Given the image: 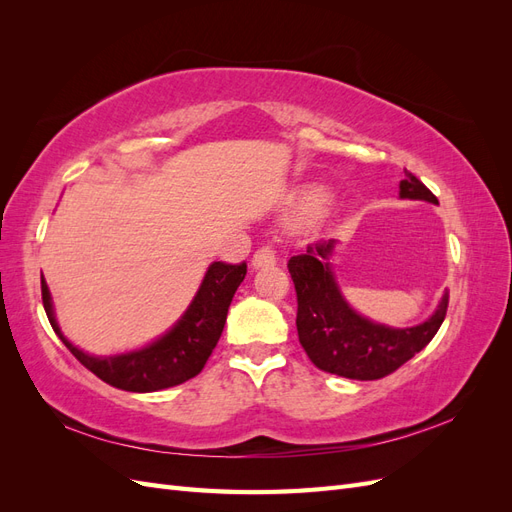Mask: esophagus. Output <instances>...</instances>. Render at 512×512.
Segmentation results:
<instances>
[{"instance_id": "34e87169", "label": "esophagus", "mask_w": 512, "mask_h": 512, "mask_svg": "<svg viewBox=\"0 0 512 512\" xmlns=\"http://www.w3.org/2000/svg\"><path fill=\"white\" fill-rule=\"evenodd\" d=\"M277 262V252L273 250L271 245H262V247H258V250L254 252V256H252V265L256 267V269H262V267H273Z\"/></svg>"}]
</instances>
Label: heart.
I'll use <instances>...</instances> for the list:
<instances>
[{
    "mask_svg": "<svg viewBox=\"0 0 512 512\" xmlns=\"http://www.w3.org/2000/svg\"><path fill=\"white\" fill-rule=\"evenodd\" d=\"M324 205V194L320 190H309L301 196V203H299V209L305 213V215H312L316 213L320 207Z\"/></svg>",
    "mask_w": 512,
    "mask_h": 512,
    "instance_id": "b5f03b06",
    "label": "heart"
}]
</instances>
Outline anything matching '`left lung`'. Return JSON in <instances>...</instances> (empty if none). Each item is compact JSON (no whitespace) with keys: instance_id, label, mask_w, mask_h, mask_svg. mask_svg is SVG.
Returning <instances> with one entry per match:
<instances>
[{"instance_id":"8db88e82","label":"left lung","mask_w":512,"mask_h":512,"mask_svg":"<svg viewBox=\"0 0 512 512\" xmlns=\"http://www.w3.org/2000/svg\"><path fill=\"white\" fill-rule=\"evenodd\" d=\"M401 198H438L427 185L406 173L399 183ZM335 239L314 241L307 252L288 260V271L297 292V331L309 361L318 369L350 380H380L393 374L438 333L448 309V290L427 322L412 329H389L354 314L342 299L329 267Z\"/></svg>"}]
</instances>
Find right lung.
<instances>
[{
    "mask_svg": "<svg viewBox=\"0 0 512 512\" xmlns=\"http://www.w3.org/2000/svg\"><path fill=\"white\" fill-rule=\"evenodd\" d=\"M245 273V262H239V265L213 262L190 309L175 324L173 331H168L149 348L121 356H104V359L102 356H89L83 350L74 348L61 335L53 316L51 294L49 288H46L44 277L42 305L46 316H49L53 331L91 374H96L102 382L121 391L151 393L168 389V386H177L203 371L213 348L218 346L230 301L235 297V290L243 282Z\"/></svg>",
    "mask_w": 512,
    "mask_h": 512,
    "instance_id": "add662e5",
    "label": "right lung"
}]
</instances>
